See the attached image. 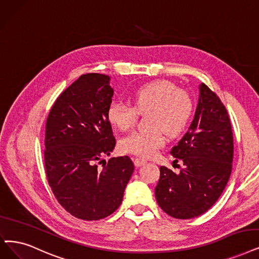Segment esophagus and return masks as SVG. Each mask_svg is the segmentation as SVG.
Segmentation results:
<instances>
[{"instance_id": "1", "label": "esophagus", "mask_w": 259, "mask_h": 259, "mask_svg": "<svg viewBox=\"0 0 259 259\" xmlns=\"http://www.w3.org/2000/svg\"><path fill=\"white\" fill-rule=\"evenodd\" d=\"M147 163V160L144 159H141V158H135L134 159V164L136 165V167H141V165L146 164Z\"/></svg>"}]
</instances>
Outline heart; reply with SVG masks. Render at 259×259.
I'll list each match as a JSON object with an SVG mask.
<instances>
[{
  "instance_id": "b5f03b06",
  "label": "heart",
  "mask_w": 259,
  "mask_h": 259,
  "mask_svg": "<svg viewBox=\"0 0 259 259\" xmlns=\"http://www.w3.org/2000/svg\"><path fill=\"white\" fill-rule=\"evenodd\" d=\"M133 106L112 101L107 108V120L113 127L127 131L138 115H148L151 130L134 132L120 142L121 150L140 157H152L164 146L163 132L170 137L178 136L190 121L193 101L190 95L174 82L155 80L139 87L132 95Z\"/></svg>"
}]
</instances>
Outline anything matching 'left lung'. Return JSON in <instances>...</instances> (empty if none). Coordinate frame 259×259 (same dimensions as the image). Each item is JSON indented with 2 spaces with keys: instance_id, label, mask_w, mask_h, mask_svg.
I'll return each instance as SVG.
<instances>
[{
  "instance_id": "1",
  "label": "left lung",
  "mask_w": 259,
  "mask_h": 259,
  "mask_svg": "<svg viewBox=\"0 0 259 259\" xmlns=\"http://www.w3.org/2000/svg\"><path fill=\"white\" fill-rule=\"evenodd\" d=\"M193 121L170 154L184 168L174 173L164 165L155 188L160 208L177 219L203 214L218 201L232 173L233 132L223 103L205 84Z\"/></svg>"
}]
</instances>
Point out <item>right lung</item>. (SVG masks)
Segmentation results:
<instances>
[{"instance_id":"obj_1","label":"right lung","mask_w":259,"mask_h":259,"mask_svg":"<svg viewBox=\"0 0 259 259\" xmlns=\"http://www.w3.org/2000/svg\"><path fill=\"white\" fill-rule=\"evenodd\" d=\"M105 74L80 75L52 106L46 124L45 167L55 198L81 220L104 219L115 212L134 172L128 156L97 164L115 149L107 120L113 89Z\"/></svg>"}]
</instances>
